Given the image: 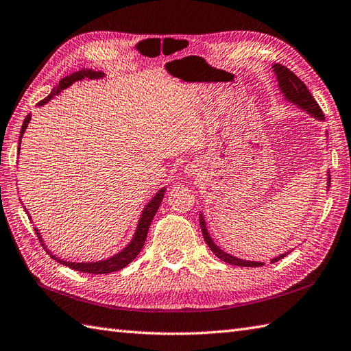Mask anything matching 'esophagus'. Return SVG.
<instances>
[{
    "label": "esophagus",
    "instance_id": "esophagus-1",
    "mask_svg": "<svg viewBox=\"0 0 351 351\" xmlns=\"http://www.w3.org/2000/svg\"><path fill=\"white\" fill-rule=\"evenodd\" d=\"M184 173L188 174L189 177H195V176H199V173H201V168H199L198 163H189V165L186 167Z\"/></svg>",
    "mask_w": 351,
    "mask_h": 351
}]
</instances>
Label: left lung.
I'll return each mask as SVG.
<instances>
[{"label": "left lung", "instance_id": "8db88e82", "mask_svg": "<svg viewBox=\"0 0 351 351\" xmlns=\"http://www.w3.org/2000/svg\"><path fill=\"white\" fill-rule=\"evenodd\" d=\"M274 70L276 73V77H278V82H279V88H281V91L284 93V96L290 100V102H293L294 105L300 106L302 110H305L308 114L314 115L315 119L318 120H324V114L322 111L320 105L317 104V100L313 97V95H311V91L308 90V87L305 84H303V81H300V77L295 76L290 69H287L285 66L276 63L274 66ZM329 178V177H328ZM330 182V178H329ZM201 219V231H202V236H204V240L206 243L208 245L210 251H212L217 258H221L222 261L228 263V264H232V266H240V267H260V266H264L263 263H256V261H246V260H240V258H236V256H232L230 254H225L222 249L217 247L213 240L210 239L208 232L206 230V223H204V217L199 216ZM285 254L276 256V258L271 260V263H276L281 258H284Z\"/></svg>", "mask_w": 351, "mask_h": 351}]
</instances>
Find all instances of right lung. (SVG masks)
Returning a JSON list of instances; mask_svg holds the SVG:
<instances>
[{
    "mask_svg": "<svg viewBox=\"0 0 351 351\" xmlns=\"http://www.w3.org/2000/svg\"><path fill=\"white\" fill-rule=\"evenodd\" d=\"M104 76L102 72H95V70H77V72H73L67 75L66 77H63L57 85V88H53L49 96H46L43 100H40L38 102V105H45L46 102H49V100L58 95V93L61 90H64L66 87H69V85H72L73 82L80 81V80H84V77H90V80H93V77H100ZM29 119L31 115L28 114L25 117V120H23V124H22V129H21V136H19V144H21V138L23 135V132H25L28 123H29ZM163 192H165V189L159 191L156 195L153 197V199L149 202V204L145 206L144 212L141 215V219H139V223L136 227V232H135V237L132 239L130 245L128 247H124L123 251L120 254H117L114 256H111V258L108 260H104V261H99V263H69V261H64V260H58L56 258V256H52V258H56L60 264H64V266L73 269V270H80V271H84V274H91V275H104V274H111V271H117L120 270L123 267H126L130 261H134L138 254L141 252V249L144 246V241L147 239V232H149V228H150V223L153 221V217L156 215V212H158V208L160 206V202L163 199ZM37 232V230H36ZM37 236L40 237V234L37 232ZM42 241V239H40Z\"/></svg>",
    "mask_w": 351,
    "mask_h": 351,
    "instance_id": "1",
    "label": "right lung"
}]
</instances>
